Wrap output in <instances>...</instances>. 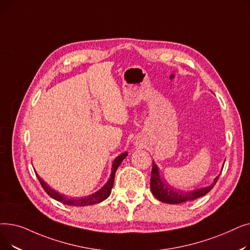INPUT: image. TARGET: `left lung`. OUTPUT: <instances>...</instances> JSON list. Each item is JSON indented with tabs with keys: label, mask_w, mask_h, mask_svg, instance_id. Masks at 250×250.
<instances>
[{
	"label": "left lung",
	"mask_w": 250,
	"mask_h": 250,
	"mask_svg": "<svg viewBox=\"0 0 250 250\" xmlns=\"http://www.w3.org/2000/svg\"><path fill=\"white\" fill-rule=\"evenodd\" d=\"M218 175L215 178V181L212 186L200 188V189H195V190H190V191H181V190H175L172 189L171 188H169L167 185L162 181L158 168H157L156 164L153 163L152 167V172H151V181H150V187L152 193L154 194L155 198L157 200H159L162 203L166 204H180V203H185V202H189L193 201L195 199H199L203 195H206L209 190H211L216 182L219 179Z\"/></svg>",
	"instance_id": "8db88e82"
}]
</instances>
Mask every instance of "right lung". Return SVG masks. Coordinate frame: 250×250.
I'll list each match as a JSON object with an SVG mask.
<instances>
[{
	"mask_svg": "<svg viewBox=\"0 0 250 250\" xmlns=\"http://www.w3.org/2000/svg\"><path fill=\"white\" fill-rule=\"evenodd\" d=\"M127 155V153H124L122 155H120L118 157H116L113 164H112V171H111V175H110V178L108 179V181L106 182V185H105L100 190H98L97 192L91 194V195H88V196H85V198H69V196L64 195V194H62V193H59L57 192L56 190L51 189L49 187L46 186V183L39 177L37 174V178L39 180V182H41L42 187L43 188V189L45 190V192L50 196V198L55 199L64 205H68V206H76V207H84V206H90V205H95V204H98L102 201H104L105 199H107L110 192H111V188L113 187V182H114V175H115V172L116 170L118 168V166L121 165L122 161L125 158Z\"/></svg>",
	"mask_w": 250,
	"mask_h": 250,
	"instance_id": "right-lung-1",
	"label": "right lung"
}]
</instances>
